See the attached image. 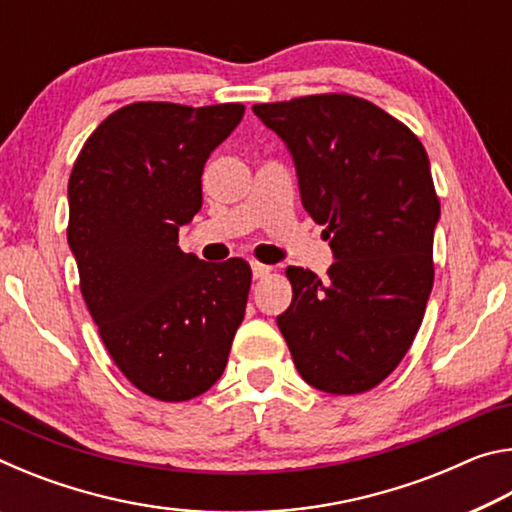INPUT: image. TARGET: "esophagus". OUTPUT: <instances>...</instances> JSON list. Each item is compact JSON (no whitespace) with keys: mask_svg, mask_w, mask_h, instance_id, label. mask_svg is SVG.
<instances>
[{"mask_svg":"<svg viewBox=\"0 0 512 512\" xmlns=\"http://www.w3.org/2000/svg\"><path fill=\"white\" fill-rule=\"evenodd\" d=\"M250 268H253V277H255V280H259V277H266L268 273L273 271L271 266H266V264H259V262H253V264H250Z\"/></svg>","mask_w":512,"mask_h":512,"instance_id":"34e87169","label":"esophagus"}]
</instances>
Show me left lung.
<instances>
[{
    "label": "left lung",
    "instance_id": "obj_1",
    "mask_svg": "<svg viewBox=\"0 0 512 512\" xmlns=\"http://www.w3.org/2000/svg\"><path fill=\"white\" fill-rule=\"evenodd\" d=\"M293 155L305 210L336 262L320 280L289 266L277 327L309 386L357 395L409 352L433 287L440 201L427 151L402 121L352 94L257 103Z\"/></svg>",
    "mask_w": 512,
    "mask_h": 512
}]
</instances>
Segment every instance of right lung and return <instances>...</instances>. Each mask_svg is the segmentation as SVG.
Listing matches in <instances>:
<instances>
[{
  "instance_id": "obj_1",
  "label": "right lung",
  "mask_w": 512,
  "mask_h": 512,
  "mask_svg": "<svg viewBox=\"0 0 512 512\" xmlns=\"http://www.w3.org/2000/svg\"><path fill=\"white\" fill-rule=\"evenodd\" d=\"M244 110L131 103L101 121L69 176L67 241L83 300L117 368L155 400L212 388L246 314V259L207 264L178 246L203 205L205 162Z\"/></svg>"
}]
</instances>
